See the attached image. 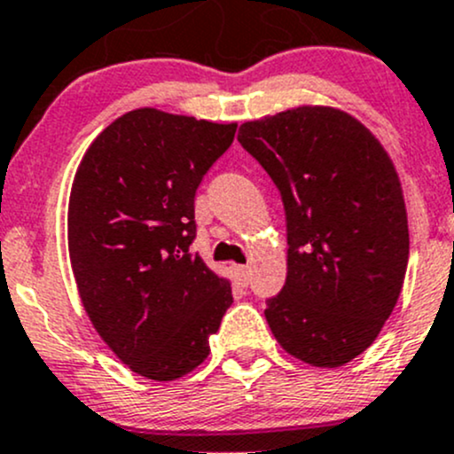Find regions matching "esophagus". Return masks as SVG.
Masks as SVG:
<instances>
[{"mask_svg":"<svg viewBox=\"0 0 454 454\" xmlns=\"http://www.w3.org/2000/svg\"><path fill=\"white\" fill-rule=\"evenodd\" d=\"M232 273H235L237 282L241 284V286H247V282H250V269L243 265H232Z\"/></svg>","mask_w":454,"mask_h":454,"instance_id":"34e87169","label":"esophagus"}]
</instances>
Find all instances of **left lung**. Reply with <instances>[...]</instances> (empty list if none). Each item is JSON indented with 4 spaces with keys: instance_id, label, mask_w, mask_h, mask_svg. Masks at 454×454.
Returning <instances> with one entry per match:
<instances>
[{
    "instance_id": "left-lung-1",
    "label": "left lung",
    "mask_w": 454,
    "mask_h": 454,
    "mask_svg": "<svg viewBox=\"0 0 454 454\" xmlns=\"http://www.w3.org/2000/svg\"><path fill=\"white\" fill-rule=\"evenodd\" d=\"M237 139L286 213V282L267 300L269 327L306 364H347L372 345L405 280L410 231L395 166L364 124L332 107L246 122Z\"/></svg>"
}]
</instances>
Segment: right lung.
Here are the masks:
<instances>
[{"label": "right lung", "mask_w": 454, "mask_h": 454, "mask_svg": "<svg viewBox=\"0 0 454 454\" xmlns=\"http://www.w3.org/2000/svg\"><path fill=\"white\" fill-rule=\"evenodd\" d=\"M235 131L133 109L94 139L74 174L68 252L79 297L107 347L148 380L200 366L232 303L228 280L189 246L196 189Z\"/></svg>", "instance_id": "add662e5"}]
</instances>
